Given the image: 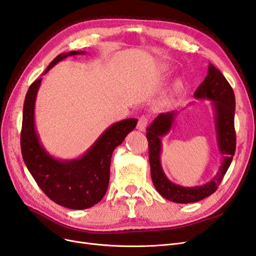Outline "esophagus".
Returning <instances> with one entry per match:
<instances>
[{"instance_id": "34e87169", "label": "esophagus", "mask_w": 256, "mask_h": 256, "mask_svg": "<svg viewBox=\"0 0 256 256\" xmlns=\"http://www.w3.org/2000/svg\"><path fill=\"white\" fill-rule=\"evenodd\" d=\"M147 122H148V118H147V116L142 115L141 118H138L136 128H138V130H140V131H145V130H146V127H147Z\"/></svg>"}]
</instances>
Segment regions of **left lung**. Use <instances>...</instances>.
<instances>
[{"mask_svg":"<svg viewBox=\"0 0 256 256\" xmlns=\"http://www.w3.org/2000/svg\"><path fill=\"white\" fill-rule=\"evenodd\" d=\"M194 97L212 102L216 140H218L219 150L224 154L219 172L209 182L196 187H182L170 182L162 170L160 162L161 138L172 128L177 112L172 111L159 114L146 129L150 175L154 186L162 196L174 203H196L212 194L218 189V186L228 170L236 150V132L234 126L236 102L234 90L226 76L212 63H209L208 74L205 80L196 88Z\"/></svg>","mask_w":256,"mask_h":256,"instance_id":"1","label":"left lung"}]
</instances>
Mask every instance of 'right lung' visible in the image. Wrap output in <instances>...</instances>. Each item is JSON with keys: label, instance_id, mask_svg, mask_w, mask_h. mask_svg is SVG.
I'll use <instances>...</instances> for the list:
<instances>
[{"label": "right lung", "instance_id": "obj_1", "mask_svg": "<svg viewBox=\"0 0 256 256\" xmlns=\"http://www.w3.org/2000/svg\"><path fill=\"white\" fill-rule=\"evenodd\" d=\"M83 53L70 51L60 54L44 74L65 58ZM40 83L42 78L30 84L23 106L20 138L22 158L38 187L54 203L70 209L90 208L106 194L110 180L112 154L136 128L138 120L127 118L113 124L82 157L58 160L46 152L35 129V100Z\"/></svg>", "mask_w": 256, "mask_h": 256}]
</instances>
